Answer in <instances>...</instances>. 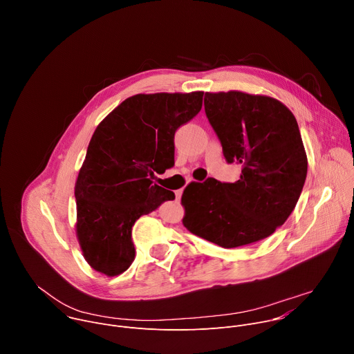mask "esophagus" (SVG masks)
Instances as JSON below:
<instances>
[{"label": "esophagus", "mask_w": 354, "mask_h": 354, "mask_svg": "<svg viewBox=\"0 0 354 354\" xmlns=\"http://www.w3.org/2000/svg\"><path fill=\"white\" fill-rule=\"evenodd\" d=\"M182 197V190H176V201H180Z\"/></svg>", "instance_id": "1"}]
</instances>
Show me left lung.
<instances>
[{
  "instance_id": "8db88e82",
  "label": "left lung",
  "mask_w": 354,
  "mask_h": 354,
  "mask_svg": "<svg viewBox=\"0 0 354 354\" xmlns=\"http://www.w3.org/2000/svg\"><path fill=\"white\" fill-rule=\"evenodd\" d=\"M205 111L225 161L242 171L234 183L210 178L189 185L183 225L223 248L265 239L286 223L306 183L297 120L277 99L239 91L206 92Z\"/></svg>"
}]
</instances>
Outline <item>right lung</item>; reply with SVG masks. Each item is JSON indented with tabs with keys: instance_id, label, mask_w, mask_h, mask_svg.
<instances>
[{
	"instance_id": "right-lung-1",
	"label": "right lung",
	"mask_w": 354,
	"mask_h": 354,
	"mask_svg": "<svg viewBox=\"0 0 354 354\" xmlns=\"http://www.w3.org/2000/svg\"><path fill=\"white\" fill-rule=\"evenodd\" d=\"M201 105L203 92L138 93L96 127L75 183L77 236L96 272H126L136 258L134 223L175 198L153 179L175 165V133Z\"/></svg>"
}]
</instances>
